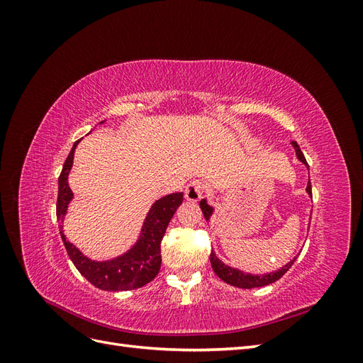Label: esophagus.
Returning a JSON list of instances; mask_svg holds the SVG:
<instances>
[{"instance_id":"1","label":"esophagus","mask_w":363,"mask_h":363,"mask_svg":"<svg viewBox=\"0 0 363 363\" xmlns=\"http://www.w3.org/2000/svg\"><path fill=\"white\" fill-rule=\"evenodd\" d=\"M204 192V184L200 180H192L184 189V196L188 201H199Z\"/></svg>"}]
</instances>
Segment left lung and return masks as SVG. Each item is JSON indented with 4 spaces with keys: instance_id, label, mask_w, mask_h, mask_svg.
Returning <instances> with one entry per match:
<instances>
[{
    "instance_id": "left-lung-1",
    "label": "left lung",
    "mask_w": 363,
    "mask_h": 363,
    "mask_svg": "<svg viewBox=\"0 0 363 363\" xmlns=\"http://www.w3.org/2000/svg\"><path fill=\"white\" fill-rule=\"evenodd\" d=\"M292 147L295 148V152H296V157H298L300 162H303L306 167H307V162H306V157L301 152L298 144H296L295 140H292ZM307 194H309L312 196V186H311V180L309 183H307V188H306ZM200 207L203 211V215L206 218V221H208L211 219L212 213H213V207L208 206L206 203V200H201L200 201ZM296 257H294L289 263H286L283 268H280L279 271H274V272H268V274H262V276H255V274H247L244 271H239V269H235L232 267L225 265L224 262L219 260L216 257L215 252L212 251L211 252V263H212V268L215 271L216 276L221 279L223 281L232 284V286H236V288H242V289H251V288H260V286H267V284H271L274 281H277L279 279H281L284 276V272H288V269L294 265Z\"/></svg>"
}]
</instances>
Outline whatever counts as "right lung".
Listing matches in <instances>:
<instances>
[{"label":"right lung","mask_w":363,"mask_h":363,"mask_svg":"<svg viewBox=\"0 0 363 363\" xmlns=\"http://www.w3.org/2000/svg\"><path fill=\"white\" fill-rule=\"evenodd\" d=\"M104 121H101V124ZM75 140L69 156L65 160V164L59 177V195H57V223L60 236L68 251V256L72 260L75 268L80 271L82 276L91 281L95 288L103 291H130L145 286L157 276L162 263L160 244L167 232V227L174 216L175 211L183 201V192L169 194L157 200L151 206L145 218L144 227L135 247L112 260L95 262L82 255V251L74 247L63 235V216L67 215V208L72 200V191L68 184V175L72 168L74 151L79 145Z\"/></svg>","instance_id":"obj_1"}]
</instances>
